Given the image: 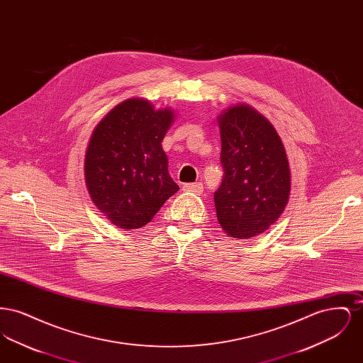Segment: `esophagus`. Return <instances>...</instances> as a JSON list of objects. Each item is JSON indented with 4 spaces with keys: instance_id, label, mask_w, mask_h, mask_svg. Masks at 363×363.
I'll return each instance as SVG.
<instances>
[{
    "instance_id": "34e87169",
    "label": "esophagus",
    "mask_w": 363,
    "mask_h": 363,
    "mask_svg": "<svg viewBox=\"0 0 363 363\" xmlns=\"http://www.w3.org/2000/svg\"><path fill=\"white\" fill-rule=\"evenodd\" d=\"M203 184L201 182H196V184H185L184 185V190L185 191H191L196 194H201L203 193Z\"/></svg>"
}]
</instances>
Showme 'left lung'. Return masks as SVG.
Here are the masks:
<instances>
[{
	"label": "left lung",
	"mask_w": 363,
	"mask_h": 363,
	"mask_svg": "<svg viewBox=\"0 0 363 363\" xmlns=\"http://www.w3.org/2000/svg\"><path fill=\"white\" fill-rule=\"evenodd\" d=\"M225 170L213 200L219 225L231 238L264 233L283 213L290 196V167L279 135L247 104L219 117Z\"/></svg>",
	"instance_id": "8db88e82"
}]
</instances>
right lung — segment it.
Masks as SVG:
<instances>
[{"instance_id": "right-lung-1", "label": "right lung", "mask_w": 363, "mask_h": 363, "mask_svg": "<svg viewBox=\"0 0 363 363\" xmlns=\"http://www.w3.org/2000/svg\"><path fill=\"white\" fill-rule=\"evenodd\" d=\"M172 122V110H155L135 98L114 107L95 128L84 163L86 188L113 225L126 230L147 225L179 189L162 148Z\"/></svg>"}]
</instances>
